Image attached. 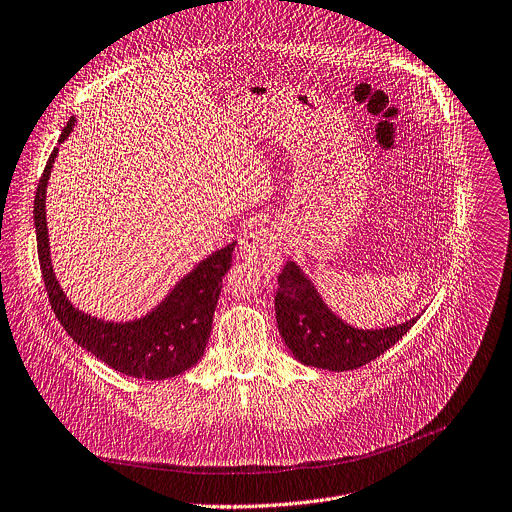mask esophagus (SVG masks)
<instances>
[{
  "label": "esophagus",
  "instance_id": "34e87169",
  "mask_svg": "<svg viewBox=\"0 0 512 512\" xmlns=\"http://www.w3.org/2000/svg\"><path fill=\"white\" fill-rule=\"evenodd\" d=\"M280 234L276 228H256L240 240V258L258 266L262 274L272 276L280 270L282 250Z\"/></svg>",
  "mask_w": 512,
  "mask_h": 512
}]
</instances>
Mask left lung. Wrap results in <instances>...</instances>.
<instances>
[{"mask_svg":"<svg viewBox=\"0 0 512 512\" xmlns=\"http://www.w3.org/2000/svg\"><path fill=\"white\" fill-rule=\"evenodd\" d=\"M278 330L296 360L306 366L344 372L372 362L394 346L420 318L362 330L338 318L320 298L296 262H286L274 298Z\"/></svg>","mask_w":512,"mask_h":512,"instance_id":"left-lung-1","label":"left lung"}]
</instances>
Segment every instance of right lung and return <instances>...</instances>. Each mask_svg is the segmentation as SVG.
I'll list each match as a JSON object with an SVG mask.
<instances>
[{
    "label": "right lung",
    "instance_id": "obj_1",
    "mask_svg": "<svg viewBox=\"0 0 512 512\" xmlns=\"http://www.w3.org/2000/svg\"><path fill=\"white\" fill-rule=\"evenodd\" d=\"M74 126L76 118H70L60 136V144L68 140ZM56 156L58 148H54L38 184L34 200V224L44 284L60 324L74 338V342L126 376L164 380L186 372L204 356L214 310L222 290V278L232 266L236 242L204 258L152 312L138 320L106 322L102 318L84 314L66 298L60 282L56 280L50 256L46 188Z\"/></svg>",
    "mask_w": 512,
    "mask_h": 512
}]
</instances>
